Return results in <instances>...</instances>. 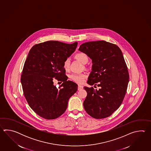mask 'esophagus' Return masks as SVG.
<instances>
[{
  "mask_svg": "<svg viewBox=\"0 0 151 151\" xmlns=\"http://www.w3.org/2000/svg\"><path fill=\"white\" fill-rule=\"evenodd\" d=\"M82 89H83V86H81V85H78V91H80V90H81Z\"/></svg>",
  "mask_w": 151,
  "mask_h": 151,
  "instance_id": "1",
  "label": "esophagus"
}]
</instances>
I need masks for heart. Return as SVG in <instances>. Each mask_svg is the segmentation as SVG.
Listing matches in <instances>:
<instances>
[{
  "mask_svg": "<svg viewBox=\"0 0 151 151\" xmlns=\"http://www.w3.org/2000/svg\"><path fill=\"white\" fill-rule=\"evenodd\" d=\"M75 58L80 61L83 64H86L88 61V56L84 53H78L75 55ZM70 66V60L69 58H66L63 62V67L66 71H68ZM86 74L85 73H74L71 74L70 78L71 79L77 83H83L85 79L86 78Z\"/></svg>",
  "mask_w": 151,
  "mask_h": 151,
  "instance_id": "b5f03b06",
  "label": "heart"
}]
</instances>
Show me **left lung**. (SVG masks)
<instances>
[{
    "mask_svg": "<svg viewBox=\"0 0 151 151\" xmlns=\"http://www.w3.org/2000/svg\"><path fill=\"white\" fill-rule=\"evenodd\" d=\"M79 50L92 61L87 83L100 87H83L87 93L84 109L94 118H107L121 105L127 88L129 74L122 52L118 46L104 40L85 42Z\"/></svg>",
    "mask_w": 151,
    "mask_h": 151,
    "instance_id": "obj_1",
    "label": "left lung"
}]
</instances>
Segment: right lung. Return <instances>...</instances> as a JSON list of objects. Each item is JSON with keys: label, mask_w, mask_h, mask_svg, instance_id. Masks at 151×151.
I'll list each match as a JSON object with an SVG mask.
<instances>
[{"label": "right lung", "mask_w": 151, "mask_h": 151, "mask_svg": "<svg viewBox=\"0 0 151 151\" xmlns=\"http://www.w3.org/2000/svg\"><path fill=\"white\" fill-rule=\"evenodd\" d=\"M77 45L47 41L34 45L29 52L21 76L23 92L29 107L44 119L61 116L77 91L78 85L68 80L63 67ZM55 78L63 82L59 89L53 84Z\"/></svg>", "instance_id": "obj_1"}]
</instances>
